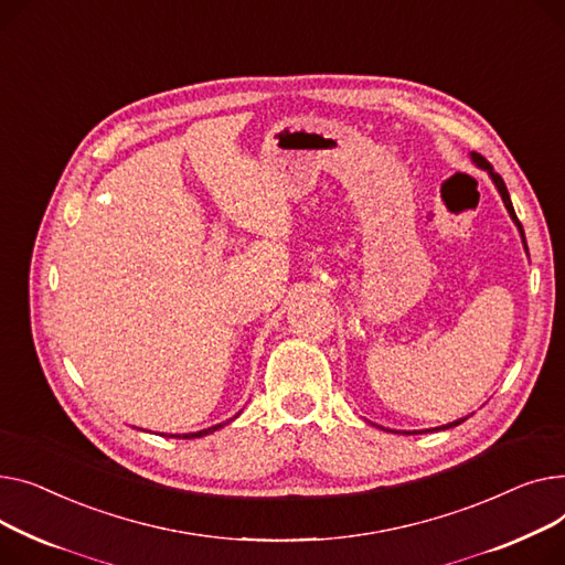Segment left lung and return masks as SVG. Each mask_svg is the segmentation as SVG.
<instances>
[{
	"label": "left lung",
	"instance_id": "obj_1",
	"mask_svg": "<svg viewBox=\"0 0 565 565\" xmlns=\"http://www.w3.org/2000/svg\"><path fill=\"white\" fill-rule=\"evenodd\" d=\"M472 159H475V163L477 166H481V169H486L488 173H490V178H492V182H494V186L500 189V193H502V201H504V205H507V210H509V214H511V218L515 221V225L520 227V235H522V242H524V248H526V239H524V230H522V223L518 221V216H515V210H513V205H511V198H509V191H507V184H504V180H502V175L500 173H494L492 171V166H490V161L486 159V157H481L479 152H472ZM462 419H458V422H451V424H445V426H440V428H451V426H458ZM411 436V434H408Z\"/></svg>",
	"mask_w": 565,
	"mask_h": 565
}]
</instances>
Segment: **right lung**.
<instances>
[{
    "mask_svg": "<svg viewBox=\"0 0 565 565\" xmlns=\"http://www.w3.org/2000/svg\"><path fill=\"white\" fill-rule=\"evenodd\" d=\"M223 424H216V426H212V428H205V430H198V434H186V436H182L184 440H191V438H201V436H207V434H212V430H216V428H221ZM171 438H178V436H171Z\"/></svg>",
    "mask_w": 565,
    "mask_h": 565,
    "instance_id": "add662e5",
    "label": "right lung"
}]
</instances>
